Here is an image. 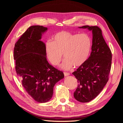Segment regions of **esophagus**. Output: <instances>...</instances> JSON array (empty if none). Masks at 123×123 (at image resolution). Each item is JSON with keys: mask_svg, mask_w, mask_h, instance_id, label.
Instances as JSON below:
<instances>
[{"mask_svg": "<svg viewBox=\"0 0 123 123\" xmlns=\"http://www.w3.org/2000/svg\"><path fill=\"white\" fill-rule=\"evenodd\" d=\"M64 75L65 76H67L70 75V73H68V72H64Z\"/></svg>", "mask_w": 123, "mask_h": 123, "instance_id": "34e87169", "label": "esophagus"}]
</instances>
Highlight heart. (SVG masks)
<instances>
[{"label":"heart","instance_id":"1","mask_svg":"<svg viewBox=\"0 0 123 123\" xmlns=\"http://www.w3.org/2000/svg\"><path fill=\"white\" fill-rule=\"evenodd\" d=\"M52 39L53 42L48 40L45 46L47 58L52 65L59 64L62 54L65 59L62 68L64 70H69L73 66L80 67L87 61L92 48V40L88 34L62 31Z\"/></svg>","mask_w":123,"mask_h":123}]
</instances>
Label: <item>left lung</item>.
I'll list each match as a JSON object with an SVG mask.
<instances>
[{"mask_svg": "<svg viewBox=\"0 0 123 123\" xmlns=\"http://www.w3.org/2000/svg\"><path fill=\"white\" fill-rule=\"evenodd\" d=\"M93 34L92 51L85 64L72 74L78 81L74 97L81 103H87L95 98L109 80L111 67L112 53L98 26L84 25Z\"/></svg>", "mask_w": 123, "mask_h": 123, "instance_id": "obj_1", "label": "left lung"}]
</instances>
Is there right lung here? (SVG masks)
Returning <instances> with one entry per match:
<instances>
[{
    "label": "right lung",
    "mask_w": 123,
    "mask_h": 123,
    "mask_svg": "<svg viewBox=\"0 0 123 123\" xmlns=\"http://www.w3.org/2000/svg\"><path fill=\"white\" fill-rule=\"evenodd\" d=\"M47 28L29 27L15 44V70L22 85L38 103H46L52 97L56 83L64 77L62 71L54 68L46 58L45 44L40 39Z\"/></svg>",
    "instance_id": "add662e5"
}]
</instances>
